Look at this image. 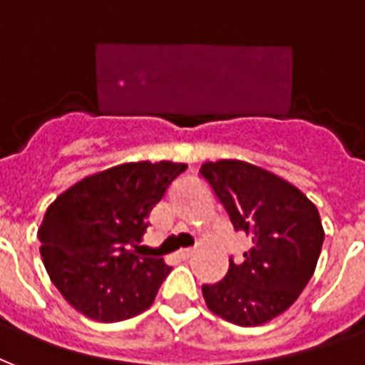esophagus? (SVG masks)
Masks as SVG:
<instances>
[{
	"label": "esophagus",
	"instance_id": "34e87169",
	"mask_svg": "<svg viewBox=\"0 0 365 365\" xmlns=\"http://www.w3.org/2000/svg\"><path fill=\"white\" fill-rule=\"evenodd\" d=\"M194 254H196V250H192V248H185V250L177 252V256H179L180 259H190Z\"/></svg>",
	"mask_w": 365,
	"mask_h": 365
}]
</instances>
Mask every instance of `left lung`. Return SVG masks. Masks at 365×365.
I'll return each mask as SVG.
<instances>
[{"label": "left lung", "mask_w": 365, "mask_h": 365, "mask_svg": "<svg viewBox=\"0 0 365 365\" xmlns=\"http://www.w3.org/2000/svg\"><path fill=\"white\" fill-rule=\"evenodd\" d=\"M200 173L252 242L223 281L202 287L205 304L225 322L264 325L297 302L316 271L325 237L319 212L289 180L248 161H205Z\"/></svg>", "instance_id": "left-lung-1"}]
</instances>
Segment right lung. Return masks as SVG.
Wrapping results in <instances>:
<instances>
[{
    "label": "right lung",
    "instance_id": "1",
    "mask_svg": "<svg viewBox=\"0 0 365 365\" xmlns=\"http://www.w3.org/2000/svg\"><path fill=\"white\" fill-rule=\"evenodd\" d=\"M186 163L130 161L88 175L49 204L38 227L51 283L82 316L123 322L146 312L171 267L138 257L133 246L153 205Z\"/></svg>",
    "mask_w": 365,
    "mask_h": 365
}]
</instances>
